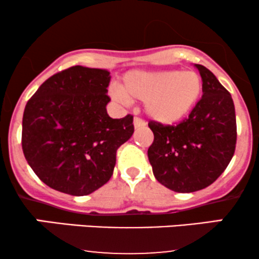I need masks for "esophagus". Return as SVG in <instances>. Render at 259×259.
Instances as JSON below:
<instances>
[{
	"instance_id": "esophagus-1",
	"label": "esophagus",
	"mask_w": 259,
	"mask_h": 259,
	"mask_svg": "<svg viewBox=\"0 0 259 259\" xmlns=\"http://www.w3.org/2000/svg\"><path fill=\"white\" fill-rule=\"evenodd\" d=\"M134 126H135V129H139V127L146 126V123H145L142 119H140V118L135 117L134 118Z\"/></svg>"
}]
</instances>
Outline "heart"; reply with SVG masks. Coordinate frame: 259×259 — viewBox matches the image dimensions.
<instances>
[{"label":"heart","instance_id":"b5f03b06","mask_svg":"<svg viewBox=\"0 0 259 259\" xmlns=\"http://www.w3.org/2000/svg\"><path fill=\"white\" fill-rule=\"evenodd\" d=\"M202 92L195 72L132 70L124 75L113 96L121 102L141 101L151 119L163 125L183 120L196 106Z\"/></svg>","mask_w":259,"mask_h":259}]
</instances>
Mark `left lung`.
Wrapping results in <instances>:
<instances>
[{"label":"left lung","mask_w":259,"mask_h":259,"mask_svg":"<svg viewBox=\"0 0 259 259\" xmlns=\"http://www.w3.org/2000/svg\"><path fill=\"white\" fill-rule=\"evenodd\" d=\"M202 78V99L177 125L150 121L154 140L147 151L153 175L175 192L209 186L230 163L236 146V117L231 95L215 75L195 64Z\"/></svg>","instance_id":"left-lung-1"}]
</instances>
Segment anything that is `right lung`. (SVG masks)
<instances>
[{
    "mask_svg": "<svg viewBox=\"0 0 259 259\" xmlns=\"http://www.w3.org/2000/svg\"><path fill=\"white\" fill-rule=\"evenodd\" d=\"M108 70L70 67L44 82L26 103L22 147L38 179L73 196L111 179L117 150L134 134L133 115L113 119Z\"/></svg>",
    "mask_w": 259,
    "mask_h": 259,
    "instance_id": "right-lung-1",
    "label": "right lung"
}]
</instances>
